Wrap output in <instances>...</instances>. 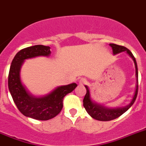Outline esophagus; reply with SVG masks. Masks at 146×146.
Listing matches in <instances>:
<instances>
[{"instance_id":"1","label":"esophagus","mask_w":146,"mask_h":146,"mask_svg":"<svg viewBox=\"0 0 146 146\" xmlns=\"http://www.w3.org/2000/svg\"><path fill=\"white\" fill-rule=\"evenodd\" d=\"M86 82L87 80L85 79H84V78H82V79L79 81V84H80V85H83V84H84Z\"/></svg>"}]
</instances>
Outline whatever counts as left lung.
<instances>
[{"instance_id": "left-lung-1", "label": "left lung", "mask_w": 146, "mask_h": 146, "mask_svg": "<svg viewBox=\"0 0 146 146\" xmlns=\"http://www.w3.org/2000/svg\"><path fill=\"white\" fill-rule=\"evenodd\" d=\"M110 46H111L113 50V54L117 55L118 53H120L122 52H126L128 54V56L133 59L134 65H135V73H136V88L134 94H133V98L130 103L124 107H118V108H108L105 107V105H101L100 103H97L96 102L92 100L91 94L89 88L87 85H85L87 93L86 95L84 96V100H83V105L85 108L88 113L90 115L92 118L95 119L96 120L100 121H110L113 120L114 119L118 118L121 115L123 114L125 112L128 111L130 108L131 107L132 105L134 103L136 100V98L137 96L138 92V69L137 62L133 56L132 52L130 51L128 49L123 46H119V45L115 44H110Z\"/></svg>"}]
</instances>
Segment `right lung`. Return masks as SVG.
<instances>
[{
  "label": "right lung",
  "instance_id": "1",
  "mask_svg": "<svg viewBox=\"0 0 146 146\" xmlns=\"http://www.w3.org/2000/svg\"><path fill=\"white\" fill-rule=\"evenodd\" d=\"M50 47L35 45L20 50L11 64L8 77L9 90L21 113L38 120H48L58 115L63 108V99L77 87L76 83L56 87L44 96H34L22 83L21 70L26 59L50 56Z\"/></svg>",
  "mask_w": 146,
  "mask_h": 146
}]
</instances>
